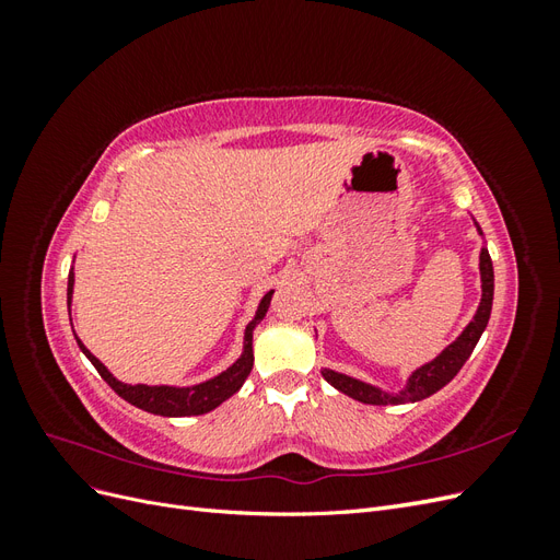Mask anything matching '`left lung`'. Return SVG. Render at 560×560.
I'll list each match as a JSON object with an SVG mask.
<instances>
[{
  "label": "left lung",
  "instance_id": "8db88e82",
  "mask_svg": "<svg viewBox=\"0 0 560 560\" xmlns=\"http://www.w3.org/2000/svg\"><path fill=\"white\" fill-rule=\"evenodd\" d=\"M493 261H490L488 249H481V306L474 315V319L467 325V329L457 336V341L451 343L436 360H432L430 364L420 366L416 374L409 378V385H406L401 393L397 395H387L383 389L366 385L362 381H354L350 376L336 374V371L325 369L322 376L329 385H334L336 389H341L348 397L364 401V404H406V401H418L425 399L430 395H434L436 389H442L446 383H451L455 378L457 371L463 369V364L467 362V358L471 354L474 346L479 343V338L488 325L490 317V308H493Z\"/></svg>",
  "mask_w": 560,
  "mask_h": 560
}]
</instances>
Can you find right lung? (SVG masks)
I'll list each match as a JSON object with an SVG mask.
<instances>
[{"instance_id": "right-lung-1", "label": "right lung", "mask_w": 560, "mask_h": 560, "mask_svg": "<svg viewBox=\"0 0 560 560\" xmlns=\"http://www.w3.org/2000/svg\"><path fill=\"white\" fill-rule=\"evenodd\" d=\"M72 284H74V276L70 273L67 278V301L72 299ZM270 296L273 292H268L261 303L257 317L249 322V327L245 329V352L241 354V360L235 362L233 366H229L224 374H219L217 378L200 383L194 387H167V385H126L121 381H116L109 371L105 369V364L100 362L97 358L83 348V343L79 341V348L83 350V354L91 360V364L97 369V374L107 381V385L114 389L118 397H124L126 401H130L138 409H144L149 413H159V416H200L212 411L214 406H219L222 401H226L233 393H238L241 385L245 383V378L249 376L252 364H254V354H252V331L254 325L259 319H264L268 306H270Z\"/></svg>"}]
</instances>
